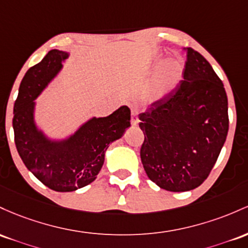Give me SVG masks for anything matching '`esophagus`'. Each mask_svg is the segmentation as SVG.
Segmentation results:
<instances>
[{"instance_id": "34e87169", "label": "esophagus", "mask_w": 248, "mask_h": 248, "mask_svg": "<svg viewBox=\"0 0 248 248\" xmlns=\"http://www.w3.org/2000/svg\"><path fill=\"white\" fill-rule=\"evenodd\" d=\"M138 108L136 107H132L131 108V124L133 125V126H136V125H138Z\"/></svg>"}]
</instances>
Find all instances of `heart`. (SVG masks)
Returning <instances> with one entry per match:
<instances>
[{"instance_id":"heart-1","label":"heart","mask_w":248,"mask_h":248,"mask_svg":"<svg viewBox=\"0 0 248 248\" xmlns=\"http://www.w3.org/2000/svg\"><path fill=\"white\" fill-rule=\"evenodd\" d=\"M178 78V69L173 63H168L161 68L160 71V82L159 89L161 93L169 90L170 88L173 87L174 83Z\"/></svg>"}]
</instances>
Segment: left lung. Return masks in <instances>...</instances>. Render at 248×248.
Masks as SVG:
<instances>
[{"label":"left lung","mask_w":248,"mask_h":248,"mask_svg":"<svg viewBox=\"0 0 248 248\" xmlns=\"http://www.w3.org/2000/svg\"><path fill=\"white\" fill-rule=\"evenodd\" d=\"M184 79L139 115L140 159L160 188L184 192L205 182L229 132L224 84L206 58L186 49Z\"/></svg>","instance_id":"8db88e82"}]
</instances>
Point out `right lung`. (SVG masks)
<instances>
[{"label": "right lung", "mask_w": 248, "mask_h": 248, "mask_svg": "<svg viewBox=\"0 0 248 248\" xmlns=\"http://www.w3.org/2000/svg\"><path fill=\"white\" fill-rule=\"evenodd\" d=\"M68 54L50 50L22 79L14 104L15 145L24 165L34 176L57 192H71L96 179L105 151L131 125V111L121 107L108 117L90 119L68 139L50 140L34 121L35 99L62 69Z\"/></svg>", "instance_id": "add662e5"}]
</instances>
